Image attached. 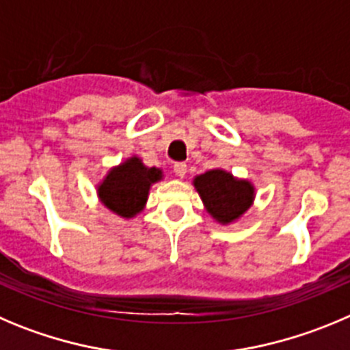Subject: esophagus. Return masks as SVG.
Listing matches in <instances>:
<instances>
[{
  "label": "esophagus",
  "mask_w": 350,
  "mask_h": 350,
  "mask_svg": "<svg viewBox=\"0 0 350 350\" xmlns=\"http://www.w3.org/2000/svg\"><path fill=\"white\" fill-rule=\"evenodd\" d=\"M173 173H175L178 178H184L185 173H187V165H185V163H175V165H173Z\"/></svg>",
  "instance_id": "34e87169"
}]
</instances>
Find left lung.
<instances>
[{
	"mask_svg": "<svg viewBox=\"0 0 350 350\" xmlns=\"http://www.w3.org/2000/svg\"><path fill=\"white\" fill-rule=\"evenodd\" d=\"M204 208L219 224L238 220L253 203L255 189L252 182L239 180L226 170H210L194 178Z\"/></svg>",
	"mask_w": 350,
	"mask_h": 350,
	"instance_id": "left-lung-1",
	"label": "left lung"
}]
</instances>
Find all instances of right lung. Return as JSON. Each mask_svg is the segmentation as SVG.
<instances>
[{
    "label": "right lung",
    "instance_id": "right-lung-1",
    "mask_svg": "<svg viewBox=\"0 0 350 350\" xmlns=\"http://www.w3.org/2000/svg\"><path fill=\"white\" fill-rule=\"evenodd\" d=\"M161 178V170L156 166L149 168L133 156L105 175L97 189L98 198L111 211L123 219H131L146 206L150 185Z\"/></svg>",
    "mask_w": 350,
    "mask_h": 350
}]
</instances>
